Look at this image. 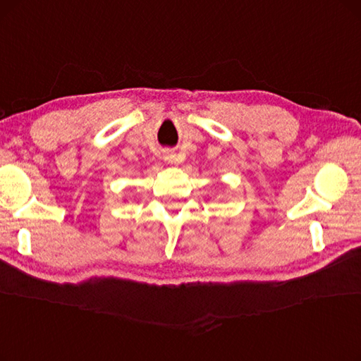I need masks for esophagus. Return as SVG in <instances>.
<instances>
[{"mask_svg": "<svg viewBox=\"0 0 361 361\" xmlns=\"http://www.w3.org/2000/svg\"><path fill=\"white\" fill-rule=\"evenodd\" d=\"M164 159H165V162H166V164H169V165H174V164H177V162H178V159H177V154H176L174 152H171V150H165V153H164Z\"/></svg>", "mask_w": 361, "mask_h": 361, "instance_id": "esophagus-1", "label": "esophagus"}]
</instances>
